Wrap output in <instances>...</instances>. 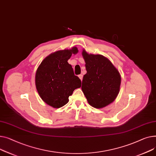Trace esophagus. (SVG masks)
<instances>
[{
    "mask_svg": "<svg viewBox=\"0 0 156 156\" xmlns=\"http://www.w3.org/2000/svg\"><path fill=\"white\" fill-rule=\"evenodd\" d=\"M78 77H79V79L82 80V78H83V76H82V74H80L78 76Z\"/></svg>",
    "mask_w": 156,
    "mask_h": 156,
    "instance_id": "obj_1",
    "label": "esophagus"
}]
</instances>
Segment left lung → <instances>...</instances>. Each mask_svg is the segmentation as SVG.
<instances>
[{"label":"left lung","instance_id":"1","mask_svg":"<svg viewBox=\"0 0 156 156\" xmlns=\"http://www.w3.org/2000/svg\"><path fill=\"white\" fill-rule=\"evenodd\" d=\"M87 70L82 79V90L89 104L102 108L112 103L120 91L121 76L112 63L101 55L82 53Z\"/></svg>","mask_w":156,"mask_h":156}]
</instances>
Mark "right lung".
<instances>
[{
  "mask_svg": "<svg viewBox=\"0 0 156 156\" xmlns=\"http://www.w3.org/2000/svg\"><path fill=\"white\" fill-rule=\"evenodd\" d=\"M77 52L76 47L54 52L41 62L36 70V89L43 101L53 108L66 105L73 91L81 86L80 79L67 62L72 54Z\"/></svg>",
  "mask_w": 156,
  "mask_h": 156,
  "instance_id": "1",
  "label": "right lung"
}]
</instances>
